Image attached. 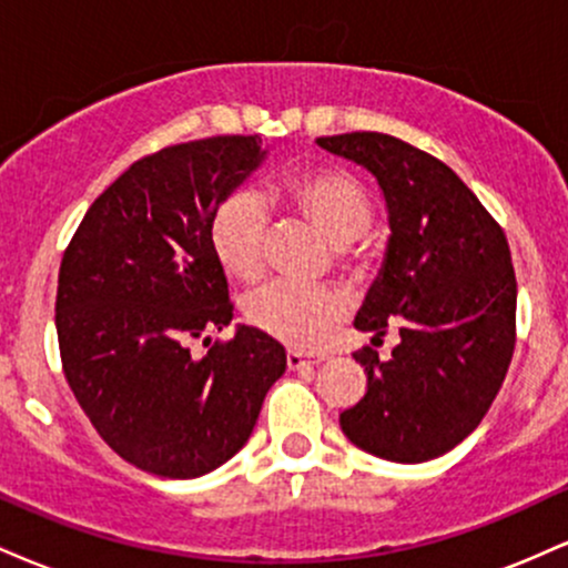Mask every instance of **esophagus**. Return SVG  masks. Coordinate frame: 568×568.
<instances>
[{"mask_svg":"<svg viewBox=\"0 0 568 568\" xmlns=\"http://www.w3.org/2000/svg\"><path fill=\"white\" fill-rule=\"evenodd\" d=\"M323 357H304V355H298V352H288V355H285V363H288V368L291 371H304V368H312V366H317V363H321Z\"/></svg>","mask_w":568,"mask_h":568,"instance_id":"1","label":"esophagus"}]
</instances>
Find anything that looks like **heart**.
I'll use <instances>...</instances> for the list:
<instances>
[{
  "label": "heart",
  "mask_w": 568,
  "mask_h": 568,
  "mask_svg": "<svg viewBox=\"0 0 568 568\" xmlns=\"http://www.w3.org/2000/svg\"><path fill=\"white\" fill-rule=\"evenodd\" d=\"M285 205L331 243L344 275L363 280L376 266V245L368 234L374 202L366 184L342 168H312L293 175L280 189ZM270 211L256 192L240 189L219 205L211 221V243L219 262L245 283H256L266 270ZM349 312L347 291L336 285L275 283L245 302V317L262 334L296 349L321 344L331 325Z\"/></svg>",
  "instance_id": "heart-1"
}]
</instances>
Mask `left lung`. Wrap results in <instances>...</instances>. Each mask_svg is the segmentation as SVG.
Here are the masks:
<instances>
[{
  "instance_id": "obj_1",
  "label": "left lung",
  "mask_w": 568,
  "mask_h": 568,
  "mask_svg": "<svg viewBox=\"0 0 568 568\" xmlns=\"http://www.w3.org/2000/svg\"><path fill=\"white\" fill-rule=\"evenodd\" d=\"M368 168L389 211V245L355 328L393 357L357 349L366 395L338 414L363 452L416 465L452 452L491 408L515 349L518 285L505 232L446 162L387 133L317 139Z\"/></svg>"
}]
</instances>
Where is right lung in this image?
Instances as JSON below:
<instances>
[{
    "label": "right lung",
    "mask_w": 568,
    "mask_h": 568,
    "mask_svg": "<svg viewBox=\"0 0 568 568\" xmlns=\"http://www.w3.org/2000/svg\"><path fill=\"white\" fill-rule=\"evenodd\" d=\"M258 135H213L135 160L98 197L61 258L58 347L90 425L122 459L162 478H197L232 459L270 387L283 344L232 323L211 221L258 168ZM202 341L205 356H192Z\"/></svg>",
    "instance_id": "1"
}]
</instances>
